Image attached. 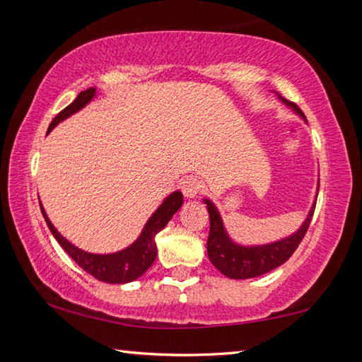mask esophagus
I'll use <instances>...</instances> for the list:
<instances>
[{
  "label": "esophagus",
  "instance_id": "34e87169",
  "mask_svg": "<svg viewBox=\"0 0 362 362\" xmlns=\"http://www.w3.org/2000/svg\"><path fill=\"white\" fill-rule=\"evenodd\" d=\"M180 188L182 193L185 194L187 198H194V196L203 189V182L196 179V177H187V179L182 180Z\"/></svg>",
  "mask_w": 362,
  "mask_h": 362
}]
</instances>
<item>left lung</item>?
<instances>
[{
  "mask_svg": "<svg viewBox=\"0 0 362 362\" xmlns=\"http://www.w3.org/2000/svg\"><path fill=\"white\" fill-rule=\"evenodd\" d=\"M278 99L284 102L287 107H291L293 112L305 119L302 110L296 103L283 99L281 95H278ZM317 189H320V183H317ZM203 201L207 206V212H209L211 218L209 238H207V255H209L212 265L220 273L225 274L226 278L231 279H249L262 276V274L272 272V269L278 268L284 262L289 260V257L296 252L298 244L302 243L316 207L315 201L305 222L291 236L283 238V240L274 243L262 244V246H243V244L233 241L228 233H226L223 220L220 217V212L216 204L211 199Z\"/></svg>",
  "mask_w": 362,
  "mask_h": 362,
  "instance_id": "left-lung-1",
  "label": "left lung"
}]
</instances>
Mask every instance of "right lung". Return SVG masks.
Returning a JSON list of instances; mask_svg holds the SVG:
<instances>
[{"label":"right lung","instance_id":"1","mask_svg":"<svg viewBox=\"0 0 362 362\" xmlns=\"http://www.w3.org/2000/svg\"><path fill=\"white\" fill-rule=\"evenodd\" d=\"M94 95L95 88H89L83 90V93H79L76 99L52 119L51 124H49L47 134L51 132L60 121L66 119L69 116L75 115L79 110L88 105V103L94 99ZM182 203L183 194L180 192L170 193L168 198L163 201V204L153 212V216L148 218V222L145 223L144 230L140 233L137 240L134 241L129 247L118 250V252L113 254H90L86 252L83 249H78L76 246H73L69 240H65V238L56 230V226H54L51 220H49L45 207H42L41 203L40 207L42 217H45L54 238H56L65 252L69 254L86 273H89L90 276H94L95 279L103 281V283L108 284H126L139 279L146 269L153 265V262H155L158 254L155 238L158 233L168 225L174 214L180 209Z\"/></svg>","mask_w":362,"mask_h":362}]
</instances>
